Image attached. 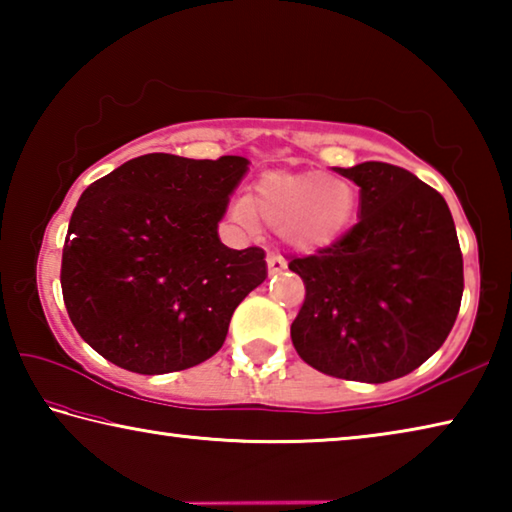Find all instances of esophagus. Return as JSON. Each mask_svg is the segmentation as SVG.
<instances>
[{
	"label": "esophagus",
	"mask_w": 512,
	"mask_h": 512,
	"mask_svg": "<svg viewBox=\"0 0 512 512\" xmlns=\"http://www.w3.org/2000/svg\"><path fill=\"white\" fill-rule=\"evenodd\" d=\"M266 264H268V273H280V271H284V268H287V259H284L282 255H277V253H268Z\"/></svg>",
	"instance_id": "esophagus-1"
}]
</instances>
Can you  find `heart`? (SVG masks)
Instances as JSON below:
<instances>
[{
  "label": "heart",
  "mask_w": 512,
  "mask_h": 512,
  "mask_svg": "<svg viewBox=\"0 0 512 512\" xmlns=\"http://www.w3.org/2000/svg\"><path fill=\"white\" fill-rule=\"evenodd\" d=\"M357 212V192L350 180L318 173L268 171L250 198L232 203V221L253 230L257 219L280 232L282 241L302 253L339 241Z\"/></svg>",
  "instance_id": "obj_1"
}]
</instances>
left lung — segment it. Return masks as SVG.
<instances>
[{
    "label": "left lung",
    "instance_id": "obj_1",
    "mask_svg": "<svg viewBox=\"0 0 512 512\" xmlns=\"http://www.w3.org/2000/svg\"><path fill=\"white\" fill-rule=\"evenodd\" d=\"M336 171L359 187V223L289 262L307 289L291 341L325 375L384 384L420 368L452 332L461 246L445 198L411 171L386 162Z\"/></svg>",
    "mask_w": 512,
    "mask_h": 512
}]
</instances>
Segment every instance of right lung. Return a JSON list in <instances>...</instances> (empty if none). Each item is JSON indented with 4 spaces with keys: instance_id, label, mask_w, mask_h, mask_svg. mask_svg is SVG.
Instances as JSON below:
<instances>
[{
    "instance_id": "1",
    "label": "right lung",
    "mask_w": 512,
    "mask_h": 512,
    "mask_svg": "<svg viewBox=\"0 0 512 512\" xmlns=\"http://www.w3.org/2000/svg\"><path fill=\"white\" fill-rule=\"evenodd\" d=\"M248 160L149 153L81 194L60 287L81 339L115 366L164 375L221 350L230 318L266 280L262 248L221 244Z\"/></svg>"
}]
</instances>
